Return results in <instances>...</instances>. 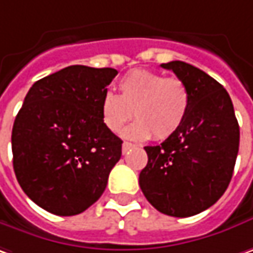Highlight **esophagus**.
Returning <instances> with one entry per match:
<instances>
[{"instance_id": "1", "label": "esophagus", "mask_w": 253, "mask_h": 253, "mask_svg": "<svg viewBox=\"0 0 253 253\" xmlns=\"http://www.w3.org/2000/svg\"><path fill=\"white\" fill-rule=\"evenodd\" d=\"M131 147H133V144H131V143L125 141V143H123V146H122V151H123V154H126L127 151H128Z\"/></svg>"}]
</instances>
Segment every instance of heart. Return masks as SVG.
<instances>
[{"mask_svg": "<svg viewBox=\"0 0 253 253\" xmlns=\"http://www.w3.org/2000/svg\"><path fill=\"white\" fill-rule=\"evenodd\" d=\"M119 90L120 94L102 96V123L117 133L134 116L137 120L123 130V136L131 140H148L153 134L157 140L169 138L184 125L191 107L188 86L157 72H128L120 79Z\"/></svg>", "mask_w": 253, "mask_h": 253, "instance_id": "heart-1", "label": "heart"}]
</instances>
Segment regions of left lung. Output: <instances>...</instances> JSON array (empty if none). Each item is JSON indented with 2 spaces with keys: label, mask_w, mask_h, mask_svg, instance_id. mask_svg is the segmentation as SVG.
Returning <instances> with one entry per match:
<instances>
[{
  "label": "left lung",
  "mask_w": 253,
  "mask_h": 253,
  "mask_svg": "<svg viewBox=\"0 0 253 253\" xmlns=\"http://www.w3.org/2000/svg\"><path fill=\"white\" fill-rule=\"evenodd\" d=\"M190 89L188 116L160 146L144 147L140 188L157 211L185 218L214 205L232 178L239 126L229 94L205 72L181 61L161 63Z\"/></svg>",
  "instance_id": "1"
}]
</instances>
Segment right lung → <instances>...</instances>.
<instances>
[{"label": "right lung", "mask_w": 253, "mask_h": 253, "mask_svg": "<svg viewBox=\"0 0 253 253\" xmlns=\"http://www.w3.org/2000/svg\"><path fill=\"white\" fill-rule=\"evenodd\" d=\"M113 68L68 66L32 84L12 127L14 171L45 211L78 215L105 191L122 140L102 123L100 99Z\"/></svg>", "instance_id": "obj_1"}]
</instances>
